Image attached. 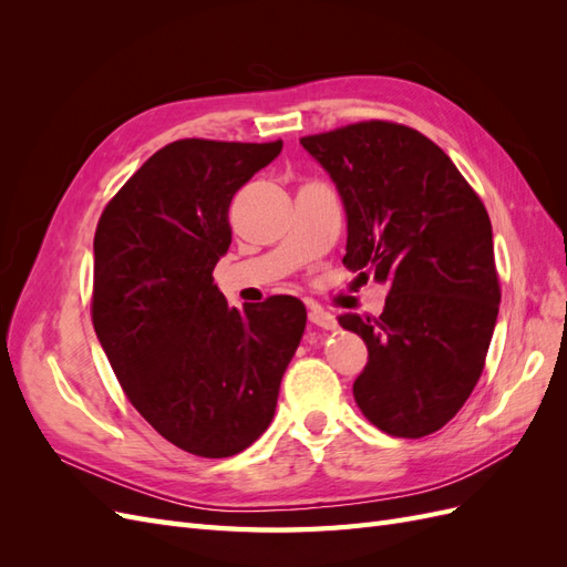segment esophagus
<instances>
[{"label":"esophagus","mask_w":567,"mask_h":567,"mask_svg":"<svg viewBox=\"0 0 567 567\" xmlns=\"http://www.w3.org/2000/svg\"><path fill=\"white\" fill-rule=\"evenodd\" d=\"M310 321H312L315 326H319V329H326V331H333L336 326H338L336 317H333L331 312L321 310V307H312V310H310Z\"/></svg>","instance_id":"1"}]
</instances>
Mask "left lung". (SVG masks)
<instances>
[{"label":"left lung","instance_id":"obj_1","mask_svg":"<svg viewBox=\"0 0 567 567\" xmlns=\"http://www.w3.org/2000/svg\"><path fill=\"white\" fill-rule=\"evenodd\" d=\"M300 144L346 208L342 265L390 288L381 317H338L369 348L354 402L388 435H431L473 392L499 315L485 205L447 153L404 125L369 120Z\"/></svg>","mask_w":567,"mask_h":567}]
</instances>
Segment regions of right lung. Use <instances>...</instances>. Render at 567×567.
<instances>
[{"instance_id": "right-lung-1", "label": "right lung", "mask_w": 567, "mask_h": 567, "mask_svg": "<svg viewBox=\"0 0 567 567\" xmlns=\"http://www.w3.org/2000/svg\"><path fill=\"white\" fill-rule=\"evenodd\" d=\"M284 142L179 140L106 205L94 234L96 338L134 409L175 447L225 458L274 419L305 305L229 307L213 269L229 250V203Z\"/></svg>"}]
</instances>
